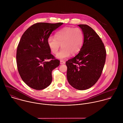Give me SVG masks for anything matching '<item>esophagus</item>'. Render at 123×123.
Instances as JSON below:
<instances>
[{
  "label": "esophagus",
  "instance_id": "34e87169",
  "mask_svg": "<svg viewBox=\"0 0 123 123\" xmlns=\"http://www.w3.org/2000/svg\"><path fill=\"white\" fill-rule=\"evenodd\" d=\"M65 63H66V62L65 61H64V60H60V64H61V65L64 64H65Z\"/></svg>",
  "mask_w": 123,
  "mask_h": 123
}]
</instances>
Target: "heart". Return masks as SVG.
<instances>
[{
	"label": "heart",
	"instance_id": "heart-1",
	"mask_svg": "<svg viewBox=\"0 0 123 123\" xmlns=\"http://www.w3.org/2000/svg\"><path fill=\"white\" fill-rule=\"evenodd\" d=\"M55 37L50 36L47 39L48 46L54 54H57L60 47H62L56 57L65 59L70 53L75 55L80 50L84 41V33L79 28L65 27L56 31Z\"/></svg>",
	"mask_w": 123,
	"mask_h": 123
}]
</instances>
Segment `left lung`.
<instances>
[{"label": "left lung", "mask_w": 123, "mask_h": 123, "mask_svg": "<svg viewBox=\"0 0 123 123\" xmlns=\"http://www.w3.org/2000/svg\"><path fill=\"white\" fill-rule=\"evenodd\" d=\"M84 33V42L79 54L68 60L67 79L69 83L79 90L88 89L98 80L106 60L105 45L98 34L89 26L78 25Z\"/></svg>", "instance_id": "left-lung-1"}]
</instances>
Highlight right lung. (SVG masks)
<instances>
[{
  "label": "right lung",
  "mask_w": 123,
  "mask_h": 123,
  "mask_svg": "<svg viewBox=\"0 0 123 123\" xmlns=\"http://www.w3.org/2000/svg\"><path fill=\"white\" fill-rule=\"evenodd\" d=\"M63 24L35 23L20 38L16 53L18 70L22 80L33 89L41 90L49 86L52 71L60 64V61L51 54L47 39L52 32Z\"/></svg>",
  "instance_id": "1"
}]
</instances>
